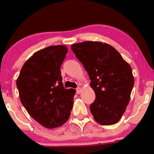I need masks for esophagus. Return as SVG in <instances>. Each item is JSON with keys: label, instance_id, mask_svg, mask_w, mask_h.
<instances>
[{"label": "esophagus", "instance_id": "esophagus-1", "mask_svg": "<svg viewBox=\"0 0 154 154\" xmlns=\"http://www.w3.org/2000/svg\"><path fill=\"white\" fill-rule=\"evenodd\" d=\"M81 92H82V88H77L76 89V93L77 94H79L81 93Z\"/></svg>", "mask_w": 154, "mask_h": 154}]
</instances>
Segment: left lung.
<instances>
[{"label":"left lung","mask_w":154,"mask_h":154,"mask_svg":"<svg viewBox=\"0 0 154 154\" xmlns=\"http://www.w3.org/2000/svg\"><path fill=\"white\" fill-rule=\"evenodd\" d=\"M91 80L96 99L90 105L94 119L101 125L118 122L126 111L134 86L132 68L107 43L84 41L71 45Z\"/></svg>","instance_id":"1"}]
</instances>
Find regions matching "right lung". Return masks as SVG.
Masks as SVG:
<instances>
[{"label":"right lung","mask_w":154,"mask_h":154,"mask_svg":"<svg viewBox=\"0 0 154 154\" xmlns=\"http://www.w3.org/2000/svg\"><path fill=\"white\" fill-rule=\"evenodd\" d=\"M68 49L54 45L35 52L21 69L16 82L21 103L41 126L51 129L66 123L76 90L65 89L60 67Z\"/></svg>","instance_id":"right-lung-1"}]
</instances>
